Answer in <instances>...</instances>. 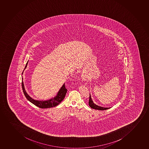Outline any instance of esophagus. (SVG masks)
Listing matches in <instances>:
<instances>
[{"instance_id":"1","label":"esophagus","mask_w":149,"mask_h":149,"mask_svg":"<svg viewBox=\"0 0 149 149\" xmlns=\"http://www.w3.org/2000/svg\"><path fill=\"white\" fill-rule=\"evenodd\" d=\"M81 78H82V79L84 81H87L88 80V76L86 75L85 74H82L81 75Z\"/></svg>"}]
</instances>
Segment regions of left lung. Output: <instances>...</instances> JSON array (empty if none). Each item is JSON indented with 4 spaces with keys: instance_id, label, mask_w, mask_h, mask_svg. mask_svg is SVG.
Masks as SVG:
<instances>
[{
    "instance_id": "8db88e82",
    "label": "left lung",
    "mask_w": 149,
    "mask_h": 149,
    "mask_svg": "<svg viewBox=\"0 0 149 149\" xmlns=\"http://www.w3.org/2000/svg\"><path fill=\"white\" fill-rule=\"evenodd\" d=\"M88 104L90 106V107L93 109H96V110H105L107 109H109L110 108H105L103 107H101L100 106L97 105L96 104H95L93 101V99H91V94L90 95V99H89V102H88Z\"/></svg>"
}]
</instances>
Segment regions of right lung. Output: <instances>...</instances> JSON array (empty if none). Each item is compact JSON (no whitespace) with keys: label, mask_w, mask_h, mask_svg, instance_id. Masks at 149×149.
Returning a JSON list of instances; mask_svg holds the SVG:
<instances>
[{"label":"right lung","mask_w":149,"mask_h":149,"mask_svg":"<svg viewBox=\"0 0 149 149\" xmlns=\"http://www.w3.org/2000/svg\"><path fill=\"white\" fill-rule=\"evenodd\" d=\"M29 61H27V63L26 64V66L24 68V70L26 69L27 67V64H28ZM24 72V71H23ZM22 72V74H23ZM22 88L24 95L26 96V99L30 101L32 104L35 105L37 107L40 108H49L54 107L58 105V104H60V103L63 101V99H64L66 93H67V89L65 88V83L63 85V86L61 87V88L59 89V91L57 93V95L54 96V97H52L51 99L47 100H35L31 97L29 96L26 90L24 88V84L23 82V78H22Z\"/></svg>","instance_id":"1"}]
</instances>
